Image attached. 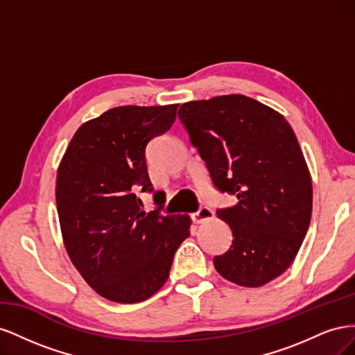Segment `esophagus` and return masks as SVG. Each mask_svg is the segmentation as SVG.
<instances>
[{"label":"esophagus","mask_w":355,"mask_h":355,"mask_svg":"<svg viewBox=\"0 0 355 355\" xmlns=\"http://www.w3.org/2000/svg\"><path fill=\"white\" fill-rule=\"evenodd\" d=\"M213 216H214V214L209 207H200L198 211L191 214V219L194 223H202V222L213 219Z\"/></svg>","instance_id":"obj_1"}]
</instances>
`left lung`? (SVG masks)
I'll list each match as a JSON object with an SVG mask.
<instances>
[{"label":"left lung","instance_id":"1","mask_svg":"<svg viewBox=\"0 0 355 355\" xmlns=\"http://www.w3.org/2000/svg\"><path fill=\"white\" fill-rule=\"evenodd\" d=\"M178 115L214 188L239 200L216 211L232 244L214 256V268L243 287L270 283L292 265L313 211V182L293 128L243 94L187 102Z\"/></svg>","mask_w":355,"mask_h":355}]
</instances>
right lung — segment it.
Returning <instances> with one entry per match:
<instances>
[{"label": "right lung", "mask_w": 355, "mask_h": 355, "mask_svg": "<svg viewBox=\"0 0 355 355\" xmlns=\"http://www.w3.org/2000/svg\"><path fill=\"white\" fill-rule=\"evenodd\" d=\"M178 103L118 106L84 123L63 155L56 206L63 243L87 284L102 297L135 304L167 282L178 247L189 235L188 214L144 211L136 192H153L146 145L176 120Z\"/></svg>", "instance_id": "right-lung-1"}]
</instances>
